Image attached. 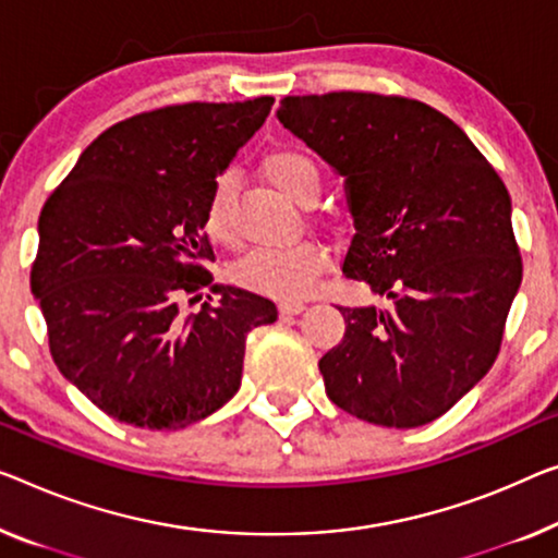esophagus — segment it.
Listing matches in <instances>:
<instances>
[{
	"label": "esophagus",
	"mask_w": 558,
	"mask_h": 558,
	"mask_svg": "<svg viewBox=\"0 0 558 558\" xmlns=\"http://www.w3.org/2000/svg\"><path fill=\"white\" fill-rule=\"evenodd\" d=\"M278 311H280V315H298L305 311V303L303 301H280Z\"/></svg>",
	"instance_id": "34e87169"
}]
</instances>
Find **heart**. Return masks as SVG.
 <instances>
[{"instance_id": "1", "label": "heart", "mask_w": 558, "mask_h": 558, "mask_svg": "<svg viewBox=\"0 0 558 558\" xmlns=\"http://www.w3.org/2000/svg\"><path fill=\"white\" fill-rule=\"evenodd\" d=\"M268 180L298 203H311L320 193V165L313 155L298 147H278L263 157ZM232 174L220 172L213 180L203 207V228L218 243H228L230 230ZM328 253L315 240H295L288 245H263L247 251L232 265V282L272 298H301L326 270Z\"/></svg>"}]
</instances>
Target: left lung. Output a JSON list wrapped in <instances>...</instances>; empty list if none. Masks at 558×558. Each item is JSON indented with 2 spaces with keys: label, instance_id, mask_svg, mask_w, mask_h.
Segmentation results:
<instances>
[{
  "label": "left lung",
  "instance_id": "obj_1",
  "mask_svg": "<svg viewBox=\"0 0 558 558\" xmlns=\"http://www.w3.org/2000/svg\"><path fill=\"white\" fill-rule=\"evenodd\" d=\"M278 120L345 178L355 235L343 276L393 305H340L343 340L318 368L355 418L415 428L444 415L501 351L521 286L504 180L465 132L418 99L282 97Z\"/></svg>",
  "mask_w": 558,
  "mask_h": 558
}]
</instances>
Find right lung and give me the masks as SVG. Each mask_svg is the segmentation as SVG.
Returning a JSON list of instances; mask_svg holds the SVG:
<instances>
[{"instance_id":"add662e5","label":"right lung","mask_w":558,"mask_h":558,"mask_svg":"<svg viewBox=\"0 0 558 558\" xmlns=\"http://www.w3.org/2000/svg\"><path fill=\"white\" fill-rule=\"evenodd\" d=\"M276 99L187 102L105 130L47 197L29 286L62 376L99 411L147 430H180L240 388L247 332L278 307L213 282L203 228L213 180ZM211 296L197 314L182 302Z\"/></svg>"}]
</instances>
